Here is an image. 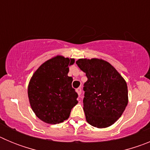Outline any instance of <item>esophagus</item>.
Masks as SVG:
<instances>
[{"label": "esophagus", "mask_w": 150, "mask_h": 150, "mask_svg": "<svg viewBox=\"0 0 150 150\" xmlns=\"http://www.w3.org/2000/svg\"><path fill=\"white\" fill-rule=\"evenodd\" d=\"M76 92H77L78 94V96L80 97V95H81V92H82V90H81V88H78L76 90Z\"/></svg>", "instance_id": "esophagus-1"}]
</instances>
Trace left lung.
Segmentation results:
<instances>
[{"label":"left lung","instance_id":"left-lung-1","mask_svg":"<svg viewBox=\"0 0 150 150\" xmlns=\"http://www.w3.org/2000/svg\"><path fill=\"white\" fill-rule=\"evenodd\" d=\"M76 63L88 78L83 88L87 122L98 128L110 126L128 105L126 81L111 64L101 59H79Z\"/></svg>","mask_w":150,"mask_h":150}]
</instances>
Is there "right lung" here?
<instances>
[{
    "instance_id": "add662e5",
    "label": "right lung",
    "mask_w": 150,
    "mask_h": 150,
    "mask_svg": "<svg viewBox=\"0 0 150 150\" xmlns=\"http://www.w3.org/2000/svg\"><path fill=\"white\" fill-rule=\"evenodd\" d=\"M74 62V59L58 55L43 62L30 78L29 103L36 116L44 122H63L77 104L78 95L71 86L73 78L67 75Z\"/></svg>"
}]
</instances>
